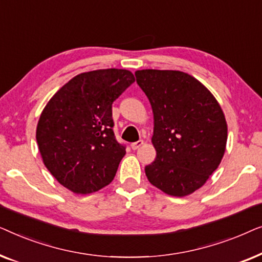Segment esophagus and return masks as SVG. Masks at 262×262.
Masks as SVG:
<instances>
[{
    "instance_id": "1",
    "label": "esophagus",
    "mask_w": 262,
    "mask_h": 262,
    "mask_svg": "<svg viewBox=\"0 0 262 262\" xmlns=\"http://www.w3.org/2000/svg\"><path fill=\"white\" fill-rule=\"evenodd\" d=\"M143 144H144V141H142V139H141V141L132 143V144H131V148L134 149V150H137V149L141 148V146H142Z\"/></svg>"
}]
</instances>
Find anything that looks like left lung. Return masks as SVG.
<instances>
[{"instance_id":"obj_1","label":"left lung","mask_w":262,"mask_h":262,"mask_svg":"<svg viewBox=\"0 0 262 262\" xmlns=\"http://www.w3.org/2000/svg\"><path fill=\"white\" fill-rule=\"evenodd\" d=\"M136 80L154 113L156 159L145 167L150 184L166 194H192L209 180L225 152L228 125L209 89L179 70H137Z\"/></svg>"}]
</instances>
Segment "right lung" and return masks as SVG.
<instances>
[{"instance_id": "add662e5", "label": "right lung", "mask_w": 262, "mask_h": 262, "mask_svg": "<svg viewBox=\"0 0 262 262\" xmlns=\"http://www.w3.org/2000/svg\"><path fill=\"white\" fill-rule=\"evenodd\" d=\"M134 82L125 69L78 74L42 110L35 134L42 162L71 192L89 194L116 177L126 151L114 137L112 103Z\"/></svg>"}]
</instances>
